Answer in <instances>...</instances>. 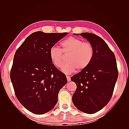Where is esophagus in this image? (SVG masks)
Instances as JSON below:
<instances>
[{
    "instance_id": "obj_1",
    "label": "esophagus",
    "mask_w": 129,
    "mask_h": 129,
    "mask_svg": "<svg viewBox=\"0 0 129 129\" xmlns=\"http://www.w3.org/2000/svg\"><path fill=\"white\" fill-rule=\"evenodd\" d=\"M67 81L68 82H69L70 81H71V77H70V76H67Z\"/></svg>"
}]
</instances>
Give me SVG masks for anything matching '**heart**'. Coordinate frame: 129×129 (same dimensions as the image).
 I'll list each match as a JSON object with an SVG mask.
<instances>
[{
	"mask_svg": "<svg viewBox=\"0 0 129 129\" xmlns=\"http://www.w3.org/2000/svg\"><path fill=\"white\" fill-rule=\"evenodd\" d=\"M61 49L53 46L49 49V56L53 64L60 68L64 60V55L68 54L67 62L62 66L61 70L71 74L77 69L80 71L91 63L93 57V48L89 42H83L79 39L71 37L61 43Z\"/></svg>",
	"mask_w": 129,
	"mask_h": 129,
	"instance_id": "heart-1",
	"label": "heart"
}]
</instances>
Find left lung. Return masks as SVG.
Returning <instances> with one entry per match:
<instances>
[{"mask_svg":"<svg viewBox=\"0 0 129 129\" xmlns=\"http://www.w3.org/2000/svg\"><path fill=\"white\" fill-rule=\"evenodd\" d=\"M80 34L92 45L94 54L91 63L71 77L77 86L72 101L79 110L92 114L110 101L118 71L115 54L103 39L93 33Z\"/></svg>","mask_w":129,"mask_h":129,"instance_id":"obj_1","label":"left lung"}]
</instances>
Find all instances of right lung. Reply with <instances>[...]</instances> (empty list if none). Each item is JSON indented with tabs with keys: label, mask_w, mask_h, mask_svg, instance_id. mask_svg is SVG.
Segmentation results:
<instances>
[{
	"label": "right lung",
	"mask_w": 129,
	"mask_h": 129,
	"mask_svg": "<svg viewBox=\"0 0 129 129\" xmlns=\"http://www.w3.org/2000/svg\"><path fill=\"white\" fill-rule=\"evenodd\" d=\"M68 33L34 32L14 54L10 78L15 96L31 112L41 115L57 103L58 93L67 77L50 59L49 49Z\"/></svg>",
	"instance_id": "add662e5"
}]
</instances>
